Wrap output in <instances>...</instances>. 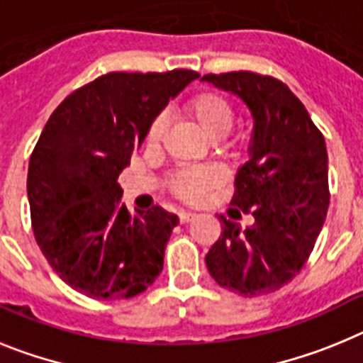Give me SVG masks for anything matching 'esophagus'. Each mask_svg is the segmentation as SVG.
<instances>
[{
    "instance_id": "1",
    "label": "esophagus",
    "mask_w": 363,
    "mask_h": 363,
    "mask_svg": "<svg viewBox=\"0 0 363 363\" xmlns=\"http://www.w3.org/2000/svg\"><path fill=\"white\" fill-rule=\"evenodd\" d=\"M194 219H195V213H191V212L179 213V223H181V225H188V223H191Z\"/></svg>"
}]
</instances>
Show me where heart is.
<instances>
[{
    "instance_id": "heart-1",
    "label": "heart",
    "mask_w": 363,
    "mask_h": 363,
    "mask_svg": "<svg viewBox=\"0 0 363 363\" xmlns=\"http://www.w3.org/2000/svg\"><path fill=\"white\" fill-rule=\"evenodd\" d=\"M181 115L190 122L204 138L217 144L220 151H232L235 140L228 138V131L234 124V106L225 94L217 91H199L182 102ZM166 118L162 115L151 121L146 131V144L150 147H159L166 135ZM225 175L216 166L201 168H182L173 172L168 177V190L173 197L184 203H197L203 199L208 190H212L223 182Z\"/></svg>"
}]
</instances>
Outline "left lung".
Here are the masks:
<instances>
[{"mask_svg": "<svg viewBox=\"0 0 363 363\" xmlns=\"http://www.w3.org/2000/svg\"><path fill=\"white\" fill-rule=\"evenodd\" d=\"M238 94L254 116L250 160L235 175L234 219L206 254L210 276L242 298L292 281L314 248L329 208L325 138L301 100L277 78L252 71L204 74ZM241 213L255 223L241 229Z\"/></svg>", "mask_w": 363, "mask_h": 363, "instance_id": "8db88e82", "label": "left lung"}]
</instances>
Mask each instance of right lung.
Returning <instances> with one entry per match:
<instances>
[{"label":"right lung","mask_w":363,"mask_h":363,"mask_svg":"<svg viewBox=\"0 0 363 363\" xmlns=\"http://www.w3.org/2000/svg\"><path fill=\"white\" fill-rule=\"evenodd\" d=\"M199 72H107L72 91L47 121L29 160L34 238L71 289L94 299L140 294L162 272L177 216L121 204L118 175L151 121Z\"/></svg>","instance_id":"obj_1"}]
</instances>
